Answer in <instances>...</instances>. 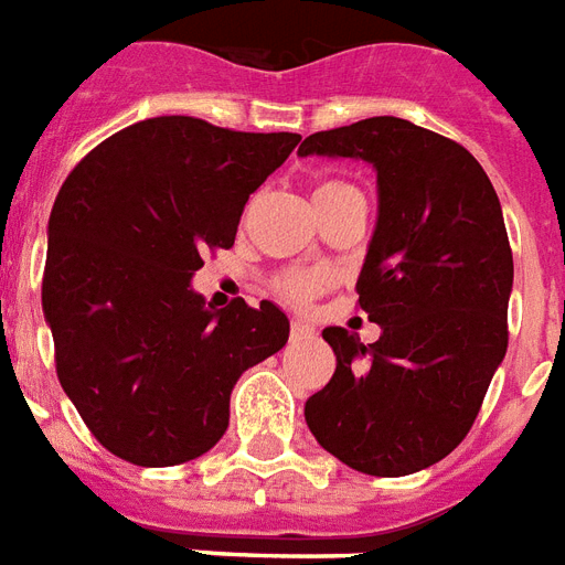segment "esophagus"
I'll list each match as a JSON object with an SVG mask.
<instances>
[{
	"instance_id": "esophagus-1",
	"label": "esophagus",
	"mask_w": 565,
	"mask_h": 565,
	"mask_svg": "<svg viewBox=\"0 0 565 565\" xmlns=\"http://www.w3.org/2000/svg\"><path fill=\"white\" fill-rule=\"evenodd\" d=\"M290 338L292 340H311L313 338V329H311V326H305V322H292V326H290Z\"/></svg>"
}]
</instances>
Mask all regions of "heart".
<instances>
[{"label": "heart", "mask_w": 565, "mask_h": 565, "mask_svg": "<svg viewBox=\"0 0 565 565\" xmlns=\"http://www.w3.org/2000/svg\"><path fill=\"white\" fill-rule=\"evenodd\" d=\"M340 189H350L347 183H338V180H329V183H320L317 192H313V201L317 198H326V195H334ZM322 278L320 273H305V269H290V273L278 275V281H275V292L281 296L284 301H290V305H308V301L322 290Z\"/></svg>", "instance_id": "1"}]
</instances>
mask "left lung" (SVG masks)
I'll return each mask as SVG.
<instances>
[{"label": "left lung", "mask_w": 565, "mask_h": 565, "mask_svg": "<svg viewBox=\"0 0 565 565\" xmlns=\"http://www.w3.org/2000/svg\"><path fill=\"white\" fill-rule=\"evenodd\" d=\"M311 153L376 168L379 218L355 290L382 334L364 347L340 326L322 331L338 367L305 420L355 471L415 473L468 436L507 355L501 201L462 145L391 115L313 132L299 145Z\"/></svg>", "instance_id": "8db88e82"}]
</instances>
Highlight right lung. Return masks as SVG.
Masks as SVG:
<instances>
[{
	"mask_svg": "<svg viewBox=\"0 0 565 565\" xmlns=\"http://www.w3.org/2000/svg\"><path fill=\"white\" fill-rule=\"evenodd\" d=\"M299 139L162 115L100 141L58 189L43 317L64 394L109 454L198 459L225 436L236 379L287 343L273 301L213 311L192 275L234 245L248 195Z\"/></svg>",
	"mask_w": 565,
	"mask_h": 565,
	"instance_id": "add662e5",
	"label": "right lung"
}]
</instances>
